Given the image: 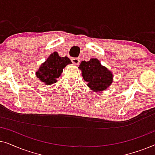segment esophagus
Instances as JSON below:
<instances>
[{
	"instance_id": "obj_1",
	"label": "esophagus",
	"mask_w": 155,
	"mask_h": 155,
	"mask_svg": "<svg viewBox=\"0 0 155 155\" xmlns=\"http://www.w3.org/2000/svg\"><path fill=\"white\" fill-rule=\"evenodd\" d=\"M71 61L72 63H73V64L75 65H79L80 64V59L78 58H71Z\"/></svg>"
}]
</instances>
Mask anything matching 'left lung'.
I'll return each instance as SVG.
<instances>
[{
    "label": "left lung",
    "mask_w": 155,
    "mask_h": 155,
    "mask_svg": "<svg viewBox=\"0 0 155 155\" xmlns=\"http://www.w3.org/2000/svg\"><path fill=\"white\" fill-rule=\"evenodd\" d=\"M79 68L87 86L95 92L107 89L112 82L113 75L107 68L102 66L98 59L91 58L90 61H82Z\"/></svg>",
    "instance_id": "obj_1"
}]
</instances>
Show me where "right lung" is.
I'll return each instance as SVG.
<instances>
[{"label":"right lung","instance_id":"obj_1","mask_svg":"<svg viewBox=\"0 0 155 155\" xmlns=\"http://www.w3.org/2000/svg\"><path fill=\"white\" fill-rule=\"evenodd\" d=\"M71 61L67 56L60 57L57 52L53 53L40 66L36 74L39 79L46 84H51L62 73L63 69Z\"/></svg>","mask_w":155,"mask_h":155}]
</instances>
